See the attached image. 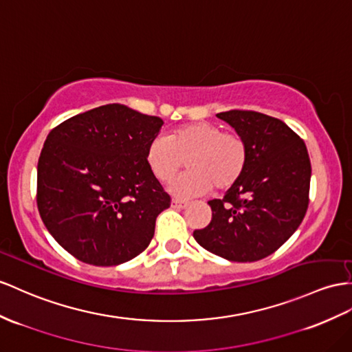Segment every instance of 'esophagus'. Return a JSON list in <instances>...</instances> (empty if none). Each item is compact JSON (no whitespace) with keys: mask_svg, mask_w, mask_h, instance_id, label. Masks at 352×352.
Instances as JSON below:
<instances>
[{"mask_svg":"<svg viewBox=\"0 0 352 352\" xmlns=\"http://www.w3.org/2000/svg\"><path fill=\"white\" fill-rule=\"evenodd\" d=\"M170 206H173V208H177V210H182V208H186V206H187V201L173 199V202H170Z\"/></svg>","mask_w":352,"mask_h":352,"instance_id":"esophagus-1","label":"esophagus"}]
</instances>
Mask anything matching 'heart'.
<instances>
[{
	"label": "heart",
	"mask_w": 352,
	"mask_h": 352,
	"mask_svg": "<svg viewBox=\"0 0 352 352\" xmlns=\"http://www.w3.org/2000/svg\"><path fill=\"white\" fill-rule=\"evenodd\" d=\"M190 168L170 186L178 197L228 190L244 174L248 147L238 133L223 132L210 122L178 126L166 137H155L147 146L146 162L160 183H169L184 165Z\"/></svg>",
	"instance_id": "heart-1"
}]
</instances>
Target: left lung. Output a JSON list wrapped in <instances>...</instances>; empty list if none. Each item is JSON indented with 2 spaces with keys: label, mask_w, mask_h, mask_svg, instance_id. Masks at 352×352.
Returning a JSON list of instances; mask_svg holds the SVG:
<instances>
[{
  "label": "left lung",
  "mask_w": 352,
  "mask_h": 352,
  "mask_svg": "<svg viewBox=\"0 0 352 352\" xmlns=\"http://www.w3.org/2000/svg\"><path fill=\"white\" fill-rule=\"evenodd\" d=\"M217 117L244 138L248 162L223 199L208 202L212 219L193 238L230 262H257L300 226L309 204V155L299 135L275 117L245 110Z\"/></svg>",
  "instance_id": "8db88e82"
}]
</instances>
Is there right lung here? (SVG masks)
Returning a JSON list of instances; mask_svg holds the SVG:
<instances>
[{
	"instance_id": "1",
	"label": "right lung",
	"mask_w": 352,
	"mask_h": 352,
	"mask_svg": "<svg viewBox=\"0 0 352 352\" xmlns=\"http://www.w3.org/2000/svg\"><path fill=\"white\" fill-rule=\"evenodd\" d=\"M164 120L122 104L77 114L52 129L37 166V206L50 235L80 262L116 266L155 235L170 197L146 162Z\"/></svg>"
}]
</instances>
